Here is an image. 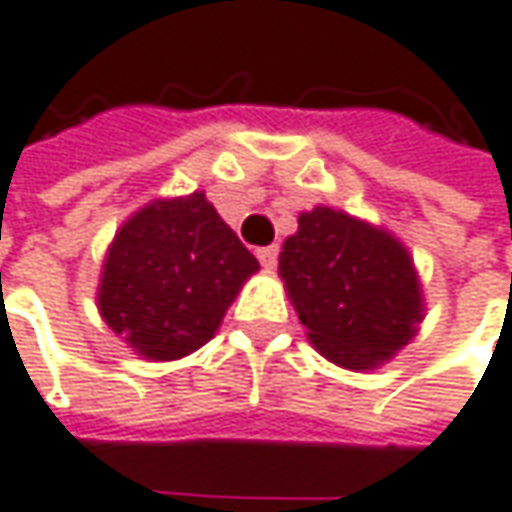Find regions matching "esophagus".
Listing matches in <instances>:
<instances>
[{
    "mask_svg": "<svg viewBox=\"0 0 512 512\" xmlns=\"http://www.w3.org/2000/svg\"><path fill=\"white\" fill-rule=\"evenodd\" d=\"M257 260H260L266 269H272V266L278 263V246H263V249H257Z\"/></svg>",
    "mask_w": 512,
    "mask_h": 512,
    "instance_id": "esophagus-1",
    "label": "esophagus"
}]
</instances>
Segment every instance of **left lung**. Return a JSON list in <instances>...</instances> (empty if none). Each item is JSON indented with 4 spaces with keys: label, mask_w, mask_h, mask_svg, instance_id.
Wrapping results in <instances>:
<instances>
[{
    "label": "left lung",
    "mask_w": 512,
    "mask_h": 512,
    "mask_svg": "<svg viewBox=\"0 0 512 512\" xmlns=\"http://www.w3.org/2000/svg\"><path fill=\"white\" fill-rule=\"evenodd\" d=\"M278 272L313 347L347 371L388 362L414 339L423 318V292L406 246L327 205L298 217Z\"/></svg>",
    "instance_id": "left-lung-1"
}]
</instances>
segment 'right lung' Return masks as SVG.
Wrapping results in <instances>:
<instances>
[{"label": "right lung", "mask_w": 512, "mask_h": 512, "mask_svg": "<svg viewBox=\"0 0 512 512\" xmlns=\"http://www.w3.org/2000/svg\"><path fill=\"white\" fill-rule=\"evenodd\" d=\"M257 257L202 191L156 199L118 228L101 272L98 310L138 356L170 362L220 327Z\"/></svg>", "instance_id": "right-lung-1"}]
</instances>
